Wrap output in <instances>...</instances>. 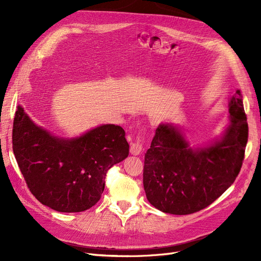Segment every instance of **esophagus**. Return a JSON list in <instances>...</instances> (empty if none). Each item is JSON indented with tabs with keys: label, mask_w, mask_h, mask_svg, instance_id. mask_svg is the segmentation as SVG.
Listing matches in <instances>:
<instances>
[{
	"label": "esophagus",
	"mask_w": 261,
	"mask_h": 261,
	"mask_svg": "<svg viewBox=\"0 0 261 261\" xmlns=\"http://www.w3.org/2000/svg\"><path fill=\"white\" fill-rule=\"evenodd\" d=\"M142 150H143V147H142V140H141V137H139L138 140H137V142L131 143V145H130V152H131V155H133V156H139L140 153L142 152Z\"/></svg>",
	"instance_id": "34e87169"
}]
</instances>
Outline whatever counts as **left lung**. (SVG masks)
Wrapping results in <instances>:
<instances>
[{"label": "left lung", "mask_w": 261, "mask_h": 261, "mask_svg": "<svg viewBox=\"0 0 261 261\" xmlns=\"http://www.w3.org/2000/svg\"><path fill=\"white\" fill-rule=\"evenodd\" d=\"M228 120L220 136L204 145H191L179 124L158 125L144 160V190L151 205L173 215L196 213L233 184L248 137L240 90L229 99Z\"/></svg>", "instance_id": "1"}]
</instances>
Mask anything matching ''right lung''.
<instances>
[{"instance_id":"add662e5","label":"right lung","mask_w":261,"mask_h":261,"mask_svg":"<svg viewBox=\"0 0 261 261\" xmlns=\"http://www.w3.org/2000/svg\"><path fill=\"white\" fill-rule=\"evenodd\" d=\"M120 125L100 124L79 137H57L36 124L19 105L13 150L32 195L62 213L93 206L103 194L106 172L129 155Z\"/></svg>"}]
</instances>
